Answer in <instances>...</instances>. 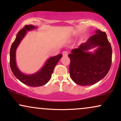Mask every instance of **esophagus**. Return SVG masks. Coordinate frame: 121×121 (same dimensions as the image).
I'll return each instance as SVG.
<instances>
[{
    "mask_svg": "<svg viewBox=\"0 0 121 121\" xmlns=\"http://www.w3.org/2000/svg\"><path fill=\"white\" fill-rule=\"evenodd\" d=\"M68 51H63V52H62V55H63L64 56H68Z\"/></svg>",
    "mask_w": 121,
    "mask_h": 121,
    "instance_id": "esophagus-1",
    "label": "esophagus"
}]
</instances>
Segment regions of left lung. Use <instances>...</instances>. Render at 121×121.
Returning <instances> with one entry per match:
<instances>
[{"mask_svg":"<svg viewBox=\"0 0 121 121\" xmlns=\"http://www.w3.org/2000/svg\"><path fill=\"white\" fill-rule=\"evenodd\" d=\"M95 33L68 55L70 77L80 85H91L100 81L108 74L112 64V49L106 33L100 30ZM96 46L98 48L94 54L87 52Z\"/></svg>","mask_w":121,"mask_h":121,"instance_id":"8db88e82","label":"left lung"}]
</instances>
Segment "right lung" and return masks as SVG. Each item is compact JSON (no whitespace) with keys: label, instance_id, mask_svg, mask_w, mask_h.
Instances as JSON below:
<instances>
[{"label":"right lung","instance_id":"right-lung-1","mask_svg":"<svg viewBox=\"0 0 121 121\" xmlns=\"http://www.w3.org/2000/svg\"><path fill=\"white\" fill-rule=\"evenodd\" d=\"M36 28L32 25H26L23 28L17 33L15 41L12 43L9 53V64L11 70L15 77L22 83L30 86H41L46 84L51 78L54 68L59 60L61 58L62 54L52 57L47 60L44 66L40 71L34 74L27 75L22 73L17 68L16 64V50L23 37L26 35L27 31Z\"/></svg>","mask_w":121,"mask_h":121}]
</instances>
